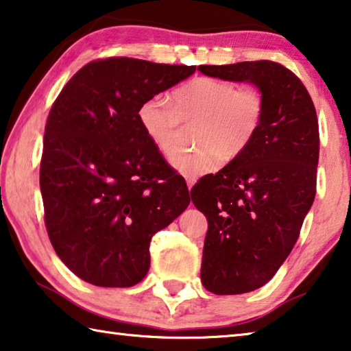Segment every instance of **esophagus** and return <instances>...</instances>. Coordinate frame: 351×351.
<instances>
[{
	"label": "esophagus",
	"mask_w": 351,
	"mask_h": 351,
	"mask_svg": "<svg viewBox=\"0 0 351 351\" xmlns=\"http://www.w3.org/2000/svg\"><path fill=\"white\" fill-rule=\"evenodd\" d=\"M186 182H187V189H189V191H191L192 186L195 184V180H192V178H186Z\"/></svg>",
	"instance_id": "34e87169"
}]
</instances>
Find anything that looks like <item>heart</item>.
Returning a JSON list of instances; mask_svg holds the SVG:
<instances>
[{
    "label": "heart",
    "mask_w": 351,
    "mask_h": 351,
    "mask_svg": "<svg viewBox=\"0 0 351 351\" xmlns=\"http://www.w3.org/2000/svg\"><path fill=\"white\" fill-rule=\"evenodd\" d=\"M264 117V98L253 87L237 88L230 81L195 77L176 88L171 99L159 93L147 98L137 119L148 141L160 153L175 149L176 132L182 121H198L197 152H180L170 164L187 178L210 173L221 162L245 152L259 131Z\"/></svg>",
    "instance_id": "obj_1"
}]
</instances>
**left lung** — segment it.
<instances>
[{
    "label": "left lung",
    "instance_id": "left-lung-1",
    "mask_svg": "<svg viewBox=\"0 0 351 351\" xmlns=\"http://www.w3.org/2000/svg\"><path fill=\"white\" fill-rule=\"evenodd\" d=\"M247 82L264 98L259 131L219 173L199 180L192 203L208 219L202 282L217 295L263 287L291 254L315 197L319 123L303 82L271 60L199 65Z\"/></svg>",
    "mask_w": 351,
    "mask_h": 351
}]
</instances>
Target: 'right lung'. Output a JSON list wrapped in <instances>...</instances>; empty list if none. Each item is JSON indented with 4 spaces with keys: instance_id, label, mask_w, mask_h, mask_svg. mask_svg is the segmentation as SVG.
<instances>
[{
    "instance_id": "right-lung-1",
    "label": "right lung",
    "mask_w": 351,
    "mask_h": 351,
    "mask_svg": "<svg viewBox=\"0 0 351 351\" xmlns=\"http://www.w3.org/2000/svg\"><path fill=\"white\" fill-rule=\"evenodd\" d=\"M193 73V65L93 60L54 101L40 162L45 225L54 252L81 280L141 282L152 237L191 203L186 181L148 141L137 110Z\"/></svg>"
}]
</instances>
